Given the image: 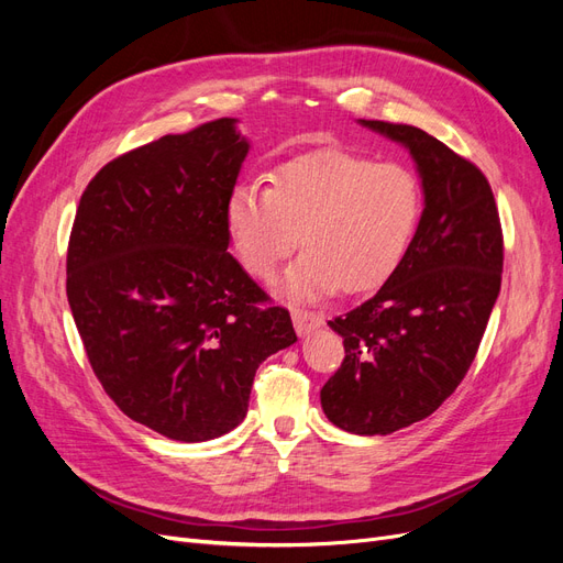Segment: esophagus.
<instances>
[{"label":"esophagus","mask_w":563,"mask_h":563,"mask_svg":"<svg viewBox=\"0 0 563 563\" xmlns=\"http://www.w3.org/2000/svg\"><path fill=\"white\" fill-rule=\"evenodd\" d=\"M291 317H294V327H296V333H298V335H308L310 331L319 329L321 323H323L321 314L310 312V310H302V308H294V310H291Z\"/></svg>","instance_id":"34e87169"}]
</instances>
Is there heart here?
<instances>
[{"instance_id":"b5f03b06","label":"heart","mask_w":563,"mask_h":563,"mask_svg":"<svg viewBox=\"0 0 563 563\" xmlns=\"http://www.w3.org/2000/svg\"><path fill=\"white\" fill-rule=\"evenodd\" d=\"M420 213V183L406 166L323 150L279 166L272 187L236 185L228 230L258 279L275 275L300 242L308 251L286 272V291L314 300L338 286L345 294L383 286L411 246Z\"/></svg>"}]
</instances>
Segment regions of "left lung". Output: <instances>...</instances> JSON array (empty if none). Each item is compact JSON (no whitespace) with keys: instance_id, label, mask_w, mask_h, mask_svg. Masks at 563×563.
I'll use <instances>...</instances> for the list:
<instances>
[{"instance_id":"obj_1","label":"left lung","mask_w":563,"mask_h":563,"mask_svg":"<svg viewBox=\"0 0 563 563\" xmlns=\"http://www.w3.org/2000/svg\"><path fill=\"white\" fill-rule=\"evenodd\" d=\"M401 143L422 178L411 246L380 291L329 327L345 360L321 408L352 434H389L434 413L463 383L503 279V228L486 176L434 135L360 119Z\"/></svg>"}]
</instances>
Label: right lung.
I'll return each instance as SVG.
<instances>
[{
  "label": "right lung",
  "mask_w": 563,
  "mask_h": 563,
  "mask_svg": "<svg viewBox=\"0 0 563 563\" xmlns=\"http://www.w3.org/2000/svg\"><path fill=\"white\" fill-rule=\"evenodd\" d=\"M234 124L162 135L106 164L67 244V302L96 378L131 420L187 444L234 430L255 371L298 340L228 251L249 152Z\"/></svg>",
  "instance_id": "right-lung-1"
}]
</instances>
